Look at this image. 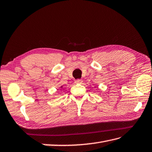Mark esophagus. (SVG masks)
<instances>
[{"instance_id":"1","label":"esophagus","mask_w":152,"mask_h":152,"mask_svg":"<svg viewBox=\"0 0 152 152\" xmlns=\"http://www.w3.org/2000/svg\"><path fill=\"white\" fill-rule=\"evenodd\" d=\"M82 82H83V80L81 79H77L75 80V83H82Z\"/></svg>"}]
</instances>
